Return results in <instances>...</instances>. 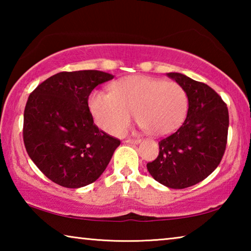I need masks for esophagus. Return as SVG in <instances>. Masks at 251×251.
<instances>
[{
    "label": "esophagus",
    "instance_id": "1",
    "mask_svg": "<svg viewBox=\"0 0 251 251\" xmlns=\"http://www.w3.org/2000/svg\"><path fill=\"white\" fill-rule=\"evenodd\" d=\"M127 144H138L141 143V138H128L125 141Z\"/></svg>",
    "mask_w": 251,
    "mask_h": 251
}]
</instances>
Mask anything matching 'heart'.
Segmentation results:
<instances>
[{
	"label": "heart",
	"instance_id": "b5f03b06",
	"mask_svg": "<svg viewBox=\"0 0 251 251\" xmlns=\"http://www.w3.org/2000/svg\"><path fill=\"white\" fill-rule=\"evenodd\" d=\"M88 106L96 124L109 134L124 133L134 112L147 134L161 137L174 133L184 123L188 96L178 83L133 75L114 83L112 93H92Z\"/></svg>",
	"mask_w": 251,
	"mask_h": 251
}]
</instances>
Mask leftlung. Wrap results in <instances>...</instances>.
Listing matches in <instances>:
<instances>
[{
  "label": "left lung",
  "instance_id": "left-lung-1",
  "mask_svg": "<svg viewBox=\"0 0 251 251\" xmlns=\"http://www.w3.org/2000/svg\"><path fill=\"white\" fill-rule=\"evenodd\" d=\"M167 76L184 87L188 112L179 128L158 143L159 154L147 169L161 185L182 189L205 179L220 164L227 145L229 114L226 103L207 84L180 73Z\"/></svg>",
  "mask_w": 251,
  "mask_h": 251
}]
</instances>
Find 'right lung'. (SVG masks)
<instances>
[{
    "mask_svg": "<svg viewBox=\"0 0 251 251\" xmlns=\"http://www.w3.org/2000/svg\"><path fill=\"white\" fill-rule=\"evenodd\" d=\"M100 71L61 72L41 83L24 109L25 148L44 175L59 186L79 188L107 167L121 141L94 124L88 96L113 79Z\"/></svg>",
    "mask_w": 251,
    "mask_h": 251,
    "instance_id": "right-lung-1",
    "label": "right lung"
}]
</instances>
